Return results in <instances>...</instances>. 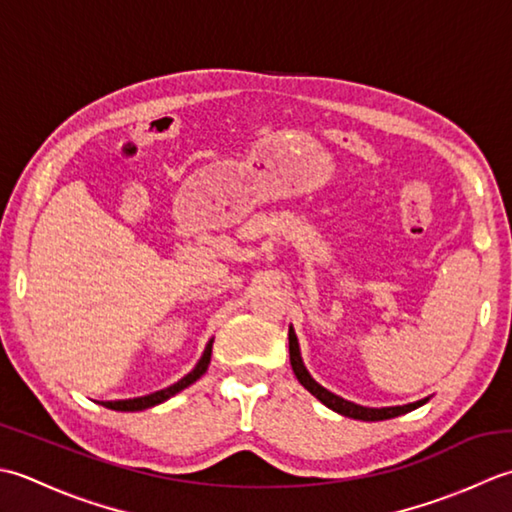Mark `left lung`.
<instances>
[{
    "label": "left lung",
    "instance_id": "8db88e82",
    "mask_svg": "<svg viewBox=\"0 0 512 512\" xmlns=\"http://www.w3.org/2000/svg\"><path fill=\"white\" fill-rule=\"evenodd\" d=\"M289 360H291V369H294L298 382L305 387L314 398H318L322 404L329 406L331 411H336L344 417H353V420H364V422H380V420H391V417H398L409 413L417 406H422L429 402V398L424 400H417L413 404H404V406H384V409H369V406H360V404H353L349 400L340 398V395L327 391L325 387H320V384L311 378L309 371L305 364H302L300 358V347H298V338H296V331L294 327H289Z\"/></svg>",
    "mask_w": 512,
    "mask_h": 512
}]
</instances>
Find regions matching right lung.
Listing matches in <instances>:
<instances>
[{"mask_svg": "<svg viewBox=\"0 0 512 512\" xmlns=\"http://www.w3.org/2000/svg\"><path fill=\"white\" fill-rule=\"evenodd\" d=\"M212 342H214V338L205 344V351H203L201 360L196 362V367L187 375H183L179 382H174L172 387L161 389V391H154L150 395H143V398L114 400V402H101V404L106 406V409H112V411H143V409H150V406H156V404H161L165 400H170L172 395H176L179 391L190 387V384H194L207 371V364H210V360H212Z\"/></svg>", "mask_w": 512, "mask_h": 512, "instance_id": "right-lung-1", "label": "right lung"}]
</instances>
